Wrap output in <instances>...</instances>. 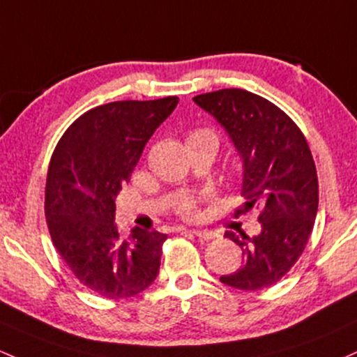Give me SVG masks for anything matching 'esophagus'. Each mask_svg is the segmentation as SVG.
Masks as SVG:
<instances>
[{
	"label": "esophagus",
	"mask_w": 357,
	"mask_h": 357,
	"mask_svg": "<svg viewBox=\"0 0 357 357\" xmlns=\"http://www.w3.org/2000/svg\"><path fill=\"white\" fill-rule=\"evenodd\" d=\"M191 234H193V236H197L198 238H205V241H210V238L217 237V232H213V230H198V229H193V230H191Z\"/></svg>",
	"instance_id": "esophagus-1"
}]
</instances>
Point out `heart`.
Here are the masks:
<instances>
[{"instance_id": "b5f03b06", "label": "heart", "mask_w": 357, "mask_h": 357, "mask_svg": "<svg viewBox=\"0 0 357 357\" xmlns=\"http://www.w3.org/2000/svg\"><path fill=\"white\" fill-rule=\"evenodd\" d=\"M203 132H206V130H197V132H193V134H191V135L203 134ZM181 211L186 215V217H195V215H197V206H195L193 202H186L185 205H183Z\"/></svg>"}]
</instances>
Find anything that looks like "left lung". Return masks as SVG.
Instances as JSON below:
<instances>
[{"label":"left lung","instance_id":"left-lung-1","mask_svg":"<svg viewBox=\"0 0 357 357\" xmlns=\"http://www.w3.org/2000/svg\"><path fill=\"white\" fill-rule=\"evenodd\" d=\"M193 101L236 146L244 164L248 208L262 206L259 236L225 232L241 245L244 262L220 281L245 291L271 287L298 261L319 208V179L307 139L283 109L245 89H220Z\"/></svg>","mask_w":357,"mask_h":357}]
</instances>
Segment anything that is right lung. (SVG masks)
Instances as JSON below:
<instances>
[{"label":"right lung","mask_w":357,"mask_h":357,"mask_svg":"<svg viewBox=\"0 0 357 357\" xmlns=\"http://www.w3.org/2000/svg\"><path fill=\"white\" fill-rule=\"evenodd\" d=\"M178 96L113 101L74 121L49 164L45 218L74 276L103 298H128L154 283L166 234L135 229L121 238L115 198Z\"/></svg>","instance_id":"obj_1"}]
</instances>
